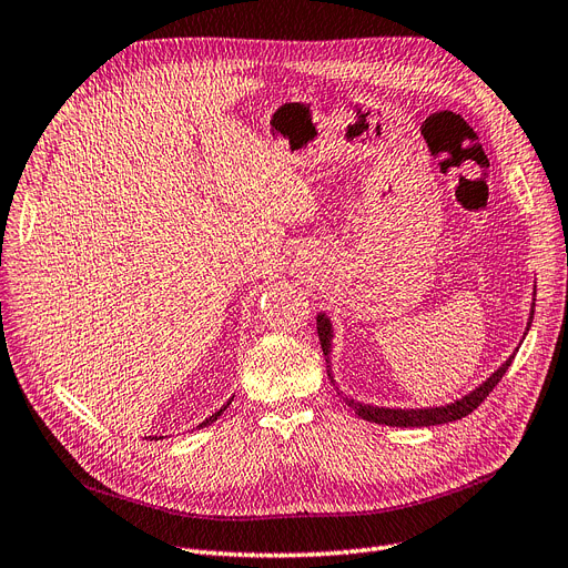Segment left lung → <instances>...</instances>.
<instances>
[{
  "label": "left lung",
  "instance_id": "8db88e82",
  "mask_svg": "<svg viewBox=\"0 0 568 568\" xmlns=\"http://www.w3.org/2000/svg\"><path fill=\"white\" fill-rule=\"evenodd\" d=\"M531 321H534V311H531ZM529 321V325H531ZM318 337H321V346L325 353V363H327V376L332 379L329 372V342H332V325L329 321L323 316H318ZM515 358V355H513ZM513 358L506 361V365L498 367L489 379L481 384L477 390H473L470 395H466L464 400H456L454 405L447 407H433V409H388V407H369L363 403H355L351 397H344L346 405L358 414L365 422H374V424H384V426H400V428H424V426H437V424H449V422H458V418L468 416L470 412H475L481 403L487 400V395L498 386V382L503 379V374L508 372V367L513 365Z\"/></svg>",
  "mask_w": 568,
  "mask_h": 568
}]
</instances>
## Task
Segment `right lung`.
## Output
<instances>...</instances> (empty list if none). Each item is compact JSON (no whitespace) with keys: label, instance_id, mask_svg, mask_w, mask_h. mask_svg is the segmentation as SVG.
Wrapping results in <instances>:
<instances>
[{"label":"right lung","instance_id":"obj_1","mask_svg":"<svg viewBox=\"0 0 568 568\" xmlns=\"http://www.w3.org/2000/svg\"><path fill=\"white\" fill-rule=\"evenodd\" d=\"M229 405H231V400H229V403H226V405H224L222 409H217V412H215L213 416H207V418H205V422H203V424H201L199 428H203V426H210V424H213V422H217V416H222V414H224V409H226ZM152 439H156V437H152Z\"/></svg>","mask_w":568,"mask_h":568}]
</instances>
